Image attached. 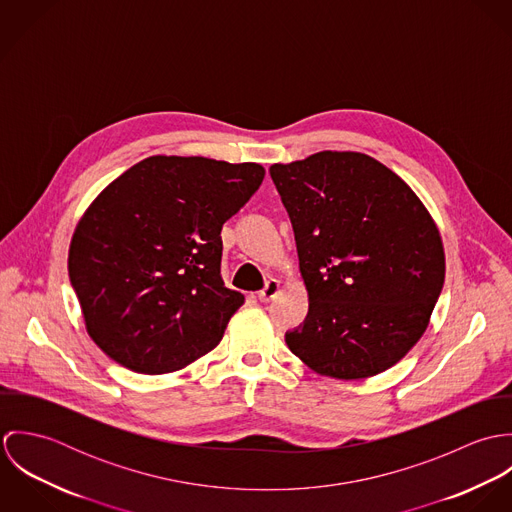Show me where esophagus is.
<instances>
[{"label":"esophagus","mask_w":512,"mask_h":512,"mask_svg":"<svg viewBox=\"0 0 512 512\" xmlns=\"http://www.w3.org/2000/svg\"><path fill=\"white\" fill-rule=\"evenodd\" d=\"M280 290H282V286H280L278 280H268L266 286H264V290L258 292V299H260L262 303H268V301H272V299L280 293Z\"/></svg>","instance_id":"obj_1"}]
</instances>
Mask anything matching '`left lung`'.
<instances>
[{"mask_svg":"<svg viewBox=\"0 0 512 512\" xmlns=\"http://www.w3.org/2000/svg\"><path fill=\"white\" fill-rule=\"evenodd\" d=\"M292 220L309 311L286 333L313 372L359 380L396 365L430 325L445 278L438 226L418 195L359 151L270 167Z\"/></svg>","mask_w":512,"mask_h":512,"instance_id":"obj_1","label":"left lung"}]
</instances>
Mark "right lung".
<instances>
[{
    "label": "right lung",
    "instance_id": "obj_1",
    "mask_svg": "<svg viewBox=\"0 0 512 512\" xmlns=\"http://www.w3.org/2000/svg\"><path fill=\"white\" fill-rule=\"evenodd\" d=\"M264 175L260 163L151 155L90 203L69 278L90 339L112 361L163 374L219 345L244 303L220 276V230Z\"/></svg>",
    "mask_w": 512,
    "mask_h": 512
}]
</instances>
